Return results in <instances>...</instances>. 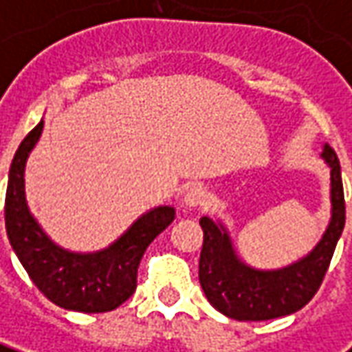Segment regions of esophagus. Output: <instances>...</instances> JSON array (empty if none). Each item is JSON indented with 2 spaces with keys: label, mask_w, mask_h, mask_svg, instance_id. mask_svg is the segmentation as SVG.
<instances>
[{
  "label": "esophagus",
  "mask_w": 352,
  "mask_h": 352,
  "mask_svg": "<svg viewBox=\"0 0 352 352\" xmlns=\"http://www.w3.org/2000/svg\"><path fill=\"white\" fill-rule=\"evenodd\" d=\"M208 198H210V195H208L206 188L200 185H195V186H190V188H186V192L185 196H183V202H181V204H183L185 210H195V208L206 206Z\"/></svg>",
  "instance_id": "34e87169"
}]
</instances>
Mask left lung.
Listing matches in <instances>:
<instances>
[{"mask_svg": "<svg viewBox=\"0 0 352 352\" xmlns=\"http://www.w3.org/2000/svg\"><path fill=\"white\" fill-rule=\"evenodd\" d=\"M322 160L329 167V221L314 248L287 266L262 270L246 264L219 217L200 219L204 245L198 277L210 305L223 316L239 322L287 316L300 310L316 295L345 227L341 166L329 144L322 146Z\"/></svg>", "mask_w": 352, "mask_h": 352, "instance_id": "1", "label": "left lung"}]
</instances>
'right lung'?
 Listing matches in <instances>:
<instances>
[{
	"label": "right lung",
	"instance_id": "right-lung-1",
	"mask_svg": "<svg viewBox=\"0 0 352 352\" xmlns=\"http://www.w3.org/2000/svg\"><path fill=\"white\" fill-rule=\"evenodd\" d=\"M44 119L25 136L9 169L6 229L16 258L52 302L65 310L98 314L123 305L136 289V272L148 245L166 229L173 206H156L136 217L111 245L94 252H75L57 245L30 212L25 192V167L38 144Z\"/></svg>",
	"mask_w": 352,
	"mask_h": 352
}]
</instances>
